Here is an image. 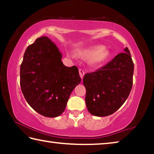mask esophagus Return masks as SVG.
<instances>
[{"label": "esophagus", "instance_id": "esophagus-1", "mask_svg": "<svg viewBox=\"0 0 154 154\" xmlns=\"http://www.w3.org/2000/svg\"><path fill=\"white\" fill-rule=\"evenodd\" d=\"M79 75H80V77H81V78H82V79H83V76H84V75H85V72L83 71V70H82V69H79Z\"/></svg>", "mask_w": 154, "mask_h": 154}]
</instances>
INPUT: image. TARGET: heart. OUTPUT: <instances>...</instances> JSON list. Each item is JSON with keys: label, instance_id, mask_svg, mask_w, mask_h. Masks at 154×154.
<instances>
[{"label": "heart", "instance_id": "heart-1", "mask_svg": "<svg viewBox=\"0 0 154 154\" xmlns=\"http://www.w3.org/2000/svg\"><path fill=\"white\" fill-rule=\"evenodd\" d=\"M76 55L82 58H90L89 63L92 66H98L107 60L110 57V51L100 45H93L79 49Z\"/></svg>", "mask_w": 154, "mask_h": 154}]
</instances>
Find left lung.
I'll list each match as a JSON object with an SVG mask.
<instances>
[{
	"label": "left lung",
	"mask_w": 154,
	"mask_h": 154,
	"mask_svg": "<svg viewBox=\"0 0 154 154\" xmlns=\"http://www.w3.org/2000/svg\"><path fill=\"white\" fill-rule=\"evenodd\" d=\"M105 66L84 75L85 104L93 116L105 117L121 107L131 91L134 63L129 49H124Z\"/></svg>",
	"instance_id": "1"
}]
</instances>
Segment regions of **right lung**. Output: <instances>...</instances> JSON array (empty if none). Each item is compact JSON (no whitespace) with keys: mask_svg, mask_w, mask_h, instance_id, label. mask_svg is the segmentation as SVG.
Masks as SVG:
<instances>
[{"mask_svg":"<svg viewBox=\"0 0 154 154\" xmlns=\"http://www.w3.org/2000/svg\"><path fill=\"white\" fill-rule=\"evenodd\" d=\"M58 47L48 36L36 38L26 49L20 66V86L34 110L48 118L63 113L69 96L80 83L77 66L67 67Z\"/></svg>","mask_w":154,"mask_h":154,"instance_id":"1","label":"right lung"}]
</instances>
